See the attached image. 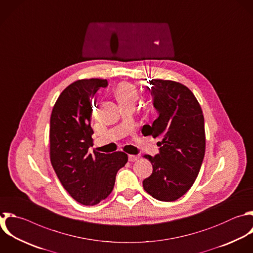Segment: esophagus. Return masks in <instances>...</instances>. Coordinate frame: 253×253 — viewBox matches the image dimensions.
I'll use <instances>...</instances> for the list:
<instances>
[{"label": "esophagus", "instance_id": "1", "mask_svg": "<svg viewBox=\"0 0 253 253\" xmlns=\"http://www.w3.org/2000/svg\"><path fill=\"white\" fill-rule=\"evenodd\" d=\"M138 159V157L136 155H128V161L129 162H134Z\"/></svg>", "mask_w": 253, "mask_h": 253}]
</instances>
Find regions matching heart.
<instances>
[{"label":"heart","mask_w":253,"mask_h":253,"mask_svg":"<svg viewBox=\"0 0 253 253\" xmlns=\"http://www.w3.org/2000/svg\"><path fill=\"white\" fill-rule=\"evenodd\" d=\"M114 94L121 106L127 104L134 105L138 99L137 88L128 82H122L118 84L114 90Z\"/></svg>","instance_id":"heart-1"}]
</instances>
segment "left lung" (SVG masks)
Segmentation results:
<instances>
[{
  "label": "left lung",
  "instance_id": "left-lung-1",
  "mask_svg": "<svg viewBox=\"0 0 253 253\" xmlns=\"http://www.w3.org/2000/svg\"><path fill=\"white\" fill-rule=\"evenodd\" d=\"M158 118L142 127L144 135L160 137L159 153L144 155L153 167L143 180L144 190L163 202L176 201L194 184L201 169L205 148V123L199 102L181 83L149 81Z\"/></svg>",
  "mask_w": 253,
  "mask_h": 253
}]
</instances>
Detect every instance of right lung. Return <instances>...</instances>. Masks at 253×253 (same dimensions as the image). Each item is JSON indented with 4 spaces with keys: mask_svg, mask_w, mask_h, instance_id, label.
I'll use <instances>...</instances> for the list:
<instances>
[{
    "mask_svg": "<svg viewBox=\"0 0 253 253\" xmlns=\"http://www.w3.org/2000/svg\"><path fill=\"white\" fill-rule=\"evenodd\" d=\"M105 79H83L70 84L58 97L50 117V161L64 189L78 203L93 206L113 191L117 172L127 154L94 151L91 127L92 100Z\"/></svg>",
    "mask_w": 253,
    "mask_h": 253,
    "instance_id": "obj_1",
    "label": "right lung"
}]
</instances>
